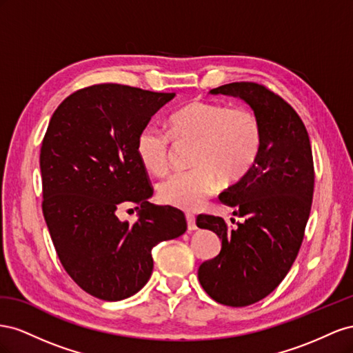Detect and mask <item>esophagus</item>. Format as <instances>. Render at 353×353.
<instances>
[{"label": "esophagus", "instance_id": "obj_1", "mask_svg": "<svg viewBox=\"0 0 353 353\" xmlns=\"http://www.w3.org/2000/svg\"><path fill=\"white\" fill-rule=\"evenodd\" d=\"M186 223H188V230H195L196 225H195V216L192 214H186Z\"/></svg>", "mask_w": 353, "mask_h": 353}]
</instances>
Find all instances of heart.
I'll return each instance as SVG.
<instances>
[{"mask_svg": "<svg viewBox=\"0 0 353 353\" xmlns=\"http://www.w3.org/2000/svg\"><path fill=\"white\" fill-rule=\"evenodd\" d=\"M171 139L177 143H196L195 168L159 182L158 198L170 207L192 211L214 194L220 177L225 183H236L254 168L263 130L259 117L247 108L192 100L168 118V133L152 124L140 130L136 152L150 173L167 171Z\"/></svg>", "mask_w": 353, "mask_h": 353, "instance_id": "obj_1", "label": "heart"}]
</instances>
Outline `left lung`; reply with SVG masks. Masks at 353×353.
Returning a JSON list of instances; mask_svg holds the SVG:
<instances>
[{
	"label": "left lung",
	"instance_id": "1",
	"mask_svg": "<svg viewBox=\"0 0 353 353\" xmlns=\"http://www.w3.org/2000/svg\"><path fill=\"white\" fill-rule=\"evenodd\" d=\"M210 94L244 100L263 130L254 168L219 196L243 223L230 229L221 217H196L221 239L220 253L198 269L201 285L219 303L243 307L270 294L294 263L314 196V158L303 121L265 85L230 83Z\"/></svg>",
	"mask_w": 353,
	"mask_h": 353
}]
</instances>
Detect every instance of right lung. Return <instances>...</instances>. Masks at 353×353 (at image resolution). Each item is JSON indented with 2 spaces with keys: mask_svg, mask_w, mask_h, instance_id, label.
<instances>
[{
  "mask_svg": "<svg viewBox=\"0 0 353 353\" xmlns=\"http://www.w3.org/2000/svg\"><path fill=\"white\" fill-rule=\"evenodd\" d=\"M174 96L97 84L66 97L48 123L43 214L60 263L97 299L136 294L152 275V248L186 230L182 211L149 203L154 189L136 152L140 130ZM132 205L139 219L130 225L117 213Z\"/></svg>",
  "mask_w": 353,
  "mask_h": 353,
  "instance_id": "1",
  "label": "right lung"
}]
</instances>
